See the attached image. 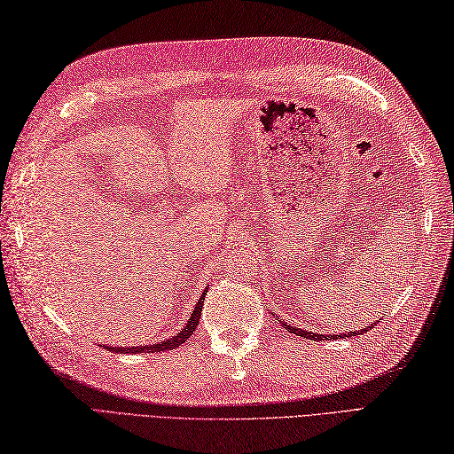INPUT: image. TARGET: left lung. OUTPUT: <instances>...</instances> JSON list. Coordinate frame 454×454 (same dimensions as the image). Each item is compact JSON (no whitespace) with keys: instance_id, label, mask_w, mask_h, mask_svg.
<instances>
[{"instance_id":"obj_1","label":"left lung","mask_w":454,"mask_h":454,"mask_svg":"<svg viewBox=\"0 0 454 454\" xmlns=\"http://www.w3.org/2000/svg\"><path fill=\"white\" fill-rule=\"evenodd\" d=\"M283 325H285V329L286 331H291V333H294V335H298V337H304V339H308V340H322V339H345V337H356L358 333L362 335V333H366V331H370L375 324H372V325H366L364 329H360V331H352V333H339V335H316V333H310V331H302V329H298V327H293V325H286L285 322H283Z\"/></svg>"}]
</instances>
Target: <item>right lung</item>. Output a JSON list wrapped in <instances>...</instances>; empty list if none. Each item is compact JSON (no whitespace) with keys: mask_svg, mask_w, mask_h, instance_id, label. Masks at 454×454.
<instances>
[{"mask_svg":"<svg viewBox=\"0 0 454 454\" xmlns=\"http://www.w3.org/2000/svg\"><path fill=\"white\" fill-rule=\"evenodd\" d=\"M204 296H206V291H204V294L200 296V301H198V304H196V308H194V312H192V316H191V319H189V324H186L184 329L179 331V333H175V337H171V339H168V340H163V342H158V345H150V347H132V348L106 347V348H109L112 352H119V355H129V352H161V350H171V348L181 347L183 342L194 333V329L198 327V322H200L202 306H204Z\"/></svg>","mask_w":454,"mask_h":454,"instance_id":"right-lung-1","label":"right lung"}]
</instances>
